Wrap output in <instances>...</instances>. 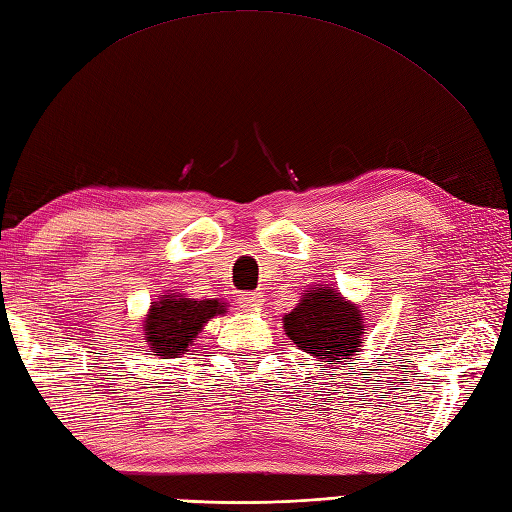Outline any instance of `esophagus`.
I'll use <instances>...</instances> for the list:
<instances>
[{
    "mask_svg": "<svg viewBox=\"0 0 512 512\" xmlns=\"http://www.w3.org/2000/svg\"><path fill=\"white\" fill-rule=\"evenodd\" d=\"M239 306L248 312H257L264 306V295H242L239 297Z\"/></svg>",
    "mask_w": 512,
    "mask_h": 512,
    "instance_id": "1",
    "label": "esophagus"
}]
</instances>
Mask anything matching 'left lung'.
<instances>
[{
    "label": "left lung",
    "mask_w": 512,
    "mask_h": 512,
    "mask_svg": "<svg viewBox=\"0 0 512 512\" xmlns=\"http://www.w3.org/2000/svg\"><path fill=\"white\" fill-rule=\"evenodd\" d=\"M284 332L299 350L317 356L330 369H339L361 352L367 323L358 303L325 286L301 292L297 308L284 314Z\"/></svg>",
    "instance_id": "1"
}]
</instances>
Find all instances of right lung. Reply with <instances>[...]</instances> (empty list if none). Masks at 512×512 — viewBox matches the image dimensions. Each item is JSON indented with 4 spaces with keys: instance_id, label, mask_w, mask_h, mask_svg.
<instances>
[{
    "instance_id": "right-lung-1",
    "label": "right lung",
    "mask_w": 512,
    "mask_h": 512,
    "mask_svg": "<svg viewBox=\"0 0 512 512\" xmlns=\"http://www.w3.org/2000/svg\"><path fill=\"white\" fill-rule=\"evenodd\" d=\"M224 312L222 299H189L169 290L151 301L145 314V343L158 358H178L198 339L204 325Z\"/></svg>"
}]
</instances>
